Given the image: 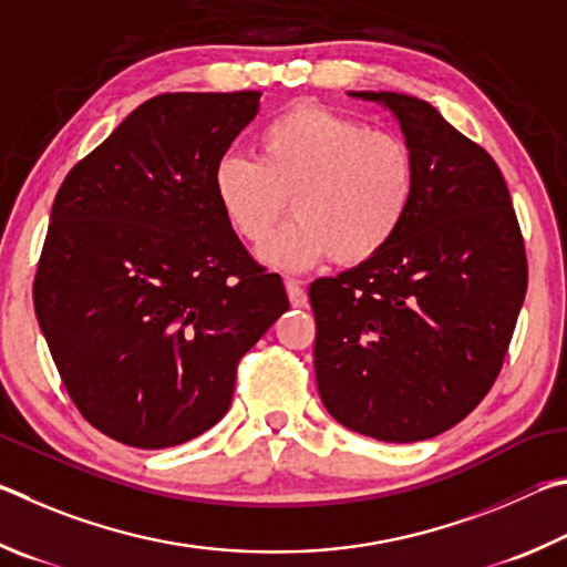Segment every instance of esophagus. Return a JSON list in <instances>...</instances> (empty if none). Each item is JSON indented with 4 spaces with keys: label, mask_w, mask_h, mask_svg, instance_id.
Returning <instances> with one entry per match:
<instances>
[{
    "label": "esophagus",
    "mask_w": 567,
    "mask_h": 567,
    "mask_svg": "<svg viewBox=\"0 0 567 567\" xmlns=\"http://www.w3.org/2000/svg\"><path fill=\"white\" fill-rule=\"evenodd\" d=\"M286 293H289V301L291 306H306V301H309V293H306V289L301 286V281H293V278H286Z\"/></svg>",
    "instance_id": "esophagus-1"
}]
</instances>
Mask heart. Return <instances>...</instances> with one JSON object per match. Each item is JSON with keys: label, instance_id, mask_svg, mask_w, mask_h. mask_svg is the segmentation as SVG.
<instances>
[{"label": "heart", "instance_id": "1", "mask_svg": "<svg viewBox=\"0 0 567 567\" xmlns=\"http://www.w3.org/2000/svg\"><path fill=\"white\" fill-rule=\"evenodd\" d=\"M258 158L226 154L212 174L226 224L261 244L289 208L296 221L261 248L268 266L306 271L321 261L355 266L379 256L411 214L419 164L401 136L346 112L299 104L256 138Z\"/></svg>", "mask_w": 567, "mask_h": 567}]
</instances>
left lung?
Listing matches in <instances>:
<instances>
[{
  "label": "left lung",
  "instance_id": "obj_1",
  "mask_svg": "<svg viewBox=\"0 0 567 567\" xmlns=\"http://www.w3.org/2000/svg\"><path fill=\"white\" fill-rule=\"evenodd\" d=\"M389 106L419 164L399 236L336 278H316L313 365L336 421L385 443L461 423L501 373L528 289V258L498 164L409 94Z\"/></svg>",
  "mask_w": 567,
  "mask_h": 567
}]
</instances>
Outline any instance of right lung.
Instances as JSON below:
<instances>
[{
  "mask_svg": "<svg viewBox=\"0 0 567 567\" xmlns=\"http://www.w3.org/2000/svg\"><path fill=\"white\" fill-rule=\"evenodd\" d=\"M258 92L136 106L59 186L34 311L79 413L134 449L196 439L289 299L218 208L212 174Z\"/></svg>",
  "mask_w": 567,
  "mask_h": 567,
  "instance_id": "1",
  "label": "right lung"
}]
</instances>
